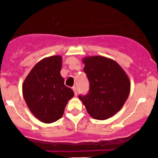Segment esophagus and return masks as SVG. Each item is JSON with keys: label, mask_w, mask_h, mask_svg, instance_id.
<instances>
[{"label": "esophagus", "mask_w": 158, "mask_h": 158, "mask_svg": "<svg viewBox=\"0 0 158 158\" xmlns=\"http://www.w3.org/2000/svg\"><path fill=\"white\" fill-rule=\"evenodd\" d=\"M73 91H74V93H75V95H78V89H77V87H76V86H73Z\"/></svg>", "instance_id": "1"}]
</instances>
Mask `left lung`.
I'll return each mask as SVG.
<instances>
[{"label":"left lung","mask_w":158,"mask_h":158,"mask_svg":"<svg viewBox=\"0 0 158 158\" xmlns=\"http://www.w3.org/2000/svg\"><path fill=\"white\" fill-rule=\"evenodd\" d=\"M89 79V93L79 98L93 118L106 120L118 112L128 98L131 82L120 65L102 56L82 59Z\"/></svg>","instance_id":"left-lung-1"}]
</instances>
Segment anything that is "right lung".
I'll use <instances>...</instances> for the list:
<instances>
[{"instance_id": "right-lung-1", "label": "right lung", "mask_w": 158, "mask_h": 158, "mask_svg": "<svg viewBox=\"0 0 158 158\" xmlns=\"http://www.w3.org/2000/svg\"><path fill=\"white\" fill-rule=\"evenodd\" d=\"M61 56H52L38 62L25 79L23 95L32 114L44 123H52L63 116L74 92L64 84L60 75Z\"/></svg>"}]
</instances>
